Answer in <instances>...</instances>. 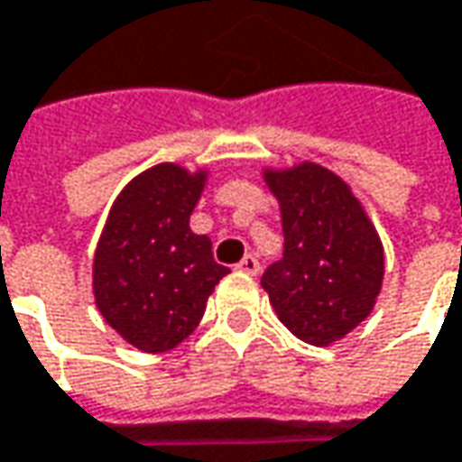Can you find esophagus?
Wrapping results in <instances>:
<instances>
[{
  "instance_id": "obj_1",
  "label": "esophagus",
  "mask_w": 462,
  "mask_h": 462,
  "mask_svg": "<svg viewBox=\"0 0 462 462\" xmlns=\"http://www.w3.org/2000/svg\"><path fill=\"white\" fill-rule=\"evenodd\" d=\"M239 270L241 273H246V275H259V259L254 257V254H246V257L241 259L239 262Z\"/></svg>"
}]
</instances>
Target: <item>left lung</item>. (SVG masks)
I'll list each match as a JSON object with an SVG mask.
<instances>
[{
	"mask_svg": "<svg viewBox=\"0 0 462 462\" xmlns=\"http://www.w3.org/2000/svg\"><path fill=\"white\" fill-rule=\"evenodd\" d=\"M264 182L280 203L285 252L262 275V288L298 339L339 342L381 293V236L349 185L321 164L264 169Z\"/></svg>",
	"mask_w": 462,
	"mask_h": 462,
	"instance_id": "8db88e82",
	"label": "left lung"
}]
</instances>
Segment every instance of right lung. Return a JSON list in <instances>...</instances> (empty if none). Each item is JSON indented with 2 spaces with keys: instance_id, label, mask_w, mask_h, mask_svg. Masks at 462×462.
<instances>
[{
  "instance_id": "1",
  "label": "right lung",
  "mask_w": 462,
  "mask_h": 462,
  "mask_svg": "<svg viewBox=\"0 0 462 462\" xmlns=\"http://www.w3.org/2000/svg\"><path fill=\"white\" fill-rule=\"evenodd\" d=\"M208 171L156 164L110 208L92 264L95 303L105 321L141 352H167L200 324L208 295L228 275L189 216Z\"/></svg>"
}]
</instances>
